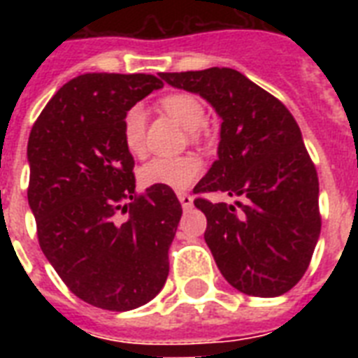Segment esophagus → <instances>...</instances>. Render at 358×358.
Returning <instances> with one entry per match:
<instances>
[{
	"label": "esophagus",
	"instance_id": "1",
	"mask_svg": "<svg viewBox=\"0 0 358 358\" xmlns=\"http://www.w3.org/2000/svg\"><path fill=\"white\" fill-rule=\"evenodd\" d=\"M178 201L184 210H189V208L193 206V196H191L189 193H184V191H182V193H178Z\"/></svg>",
	"mask_w": 358,
	"mask_h": 358
}]
</instances>
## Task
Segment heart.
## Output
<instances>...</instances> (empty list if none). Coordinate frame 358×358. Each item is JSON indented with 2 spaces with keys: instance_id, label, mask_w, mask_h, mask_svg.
Returning <instances> with one entry per match:
<instances>
[{
  "instance_id": "heart-1",
  "label": "heart",
  "mask_w": 358,
  "mask_h": 358,
  "mask_svg": "<svg viewBox=\"0 0 358 358\" xmlns=\"http://www.w3.org/2000/svg\"><path fill=\"white\" fill-rule=\"evenodd\" d=\"M159 108L185 129L195 134L204 120V106L189 92H171L159 100ZM122 141L126 150L134 156L145 154V113L141 108H131L124 115ZM202 173V159L196 154L178 157H154L139 171L141 184L145 187L162 185L169 189H187L199 180Z\"/></svg>"
}]
</instances>
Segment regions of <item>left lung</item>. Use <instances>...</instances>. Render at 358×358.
<instances>
[{
	"label": "left lung",
	"mask_w": 358,
	"mask_h": 358,
	"mask_svg": "<svg viewBox=\"0 0 358 358\" xmlns=\"http://www.w3.org/2000/svg\"><path fill=\"white\" fill-rule=\"evenodd\" d=\"M159 76L201 94L223 119L219 157L195 187L239 199L236 204L195 199L219 271L247 295L286 294L308 269L322 230L320 182L299 126L280 100L238 70Z\"/></svg>",
	"instance_id": "1"
}]
</instances>
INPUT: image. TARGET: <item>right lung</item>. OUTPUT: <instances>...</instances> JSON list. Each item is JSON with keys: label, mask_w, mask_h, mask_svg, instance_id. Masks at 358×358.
<instances>
[{"label": "right lung", "mask_w": 358, "mask_h": 358, "mask_svg": "<svg viewBox=\"0 0 358 358\" xmlns=\"http://www.w3.org/2000/svg\"><path fill=\"white\" fill-rule=\"evenodd\" d=\"M162 87L152 74L78 76L29 134L27 201L38 245L70 292L103 310L146 305L167 280L182 206L169 187L135 191L122 141L124 115Z\"/></svg>", "instance_id": "add662e5"}]
</instances>
